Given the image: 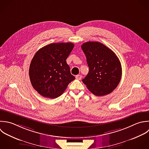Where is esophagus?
Masks as SVG:
<instances>
[{
    "instance_id": "obj_1",
    "label": "esophagus",
    "mask_w": 149,
    "mask_h": 149,
    "mask_svg": "<svg viewBox=\"0 0 149 149\" xmlns=\"http://www.w3.org/2000/svg\"><path fill=\"white\" fill-rule=\"evenodd\" d=\"M75 78H76L77 79L80 80V79H81V78H82V76H81V75H77L75 77Z\"/></svg>"
}]
</instances>
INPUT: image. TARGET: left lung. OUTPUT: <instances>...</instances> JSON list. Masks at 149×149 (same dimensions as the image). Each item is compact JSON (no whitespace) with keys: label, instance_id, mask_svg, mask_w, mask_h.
Masks as SVG:
<instances>
[{"label":"left lung","instance_id":"left-lung-1","mask_svg":"<svg viewBox=\"0 0 149 149\" xmlns=\"http://www.w3.org/2000/svg\"><path fill=\"white\" fill-rule=\"evenodd\" d=\"M81 48L89 68L82 82L95 95L102 96L112 92L119 84L121 63L113 51L98 42H87Z\"/></svg>","mask_w":149,"mask_h":149}]
</instances>
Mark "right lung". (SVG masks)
<instances>
[{"mask_svg":"<svg viewBox=\"0 0 149 149\" xmlns=\"http://www.w3.org/2000/svg\"><path fill=\"white\" fill-rule=\"evenodd\" d=\"M74 47L71 42L54 43L35 53L30 64L29 75L33 88L40 95L56 98L75 79L66 62Z\"/></svg>","mask_w":149,"mask_h":149,"instance_id":"1","label":"right lung"}]
</instances>
